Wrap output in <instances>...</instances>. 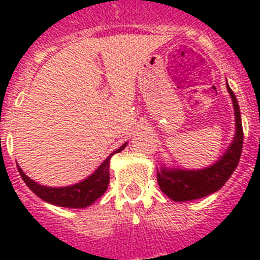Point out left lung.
Segmentation results:
<instances>
[{"mask_svg":"<svg viewBox=\"0 0 260 260\" xmlns=\"http://www.w3.org/2000/svg\"><path fill=\"white\" fill-rule=\"evenodd\" d=\"M226 89L232 98L235 109V136L231 146L216 163L200 170H183V169H167L166 166L158 170V185L167 197L175 202L193 201L206 197L217 191L225 185L235 169L238 167L243 148L242 116L238 100L228 83Z\"/></svg>","mask_w":260,"mask_h":260,"instance_id":"obj_1","label":"left lung"}]
</instances>
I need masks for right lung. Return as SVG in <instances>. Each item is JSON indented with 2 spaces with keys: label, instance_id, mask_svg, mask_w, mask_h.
Segmentation results:
<instances>
[{
  "label": "right lung",
  "instance_id": "1",
  "mask_svg": "<svg viewBox=\"0 0 260 260\" xmlns=\"http://www.w3.org/2000/svg\"><path fill=\"white\" fill-rule=\"evenodd\" d=\"M128 143H124L118 150L113 151L104 162L98 166V169L94 171L91 175L83 179V181L75 183L71 186H64V187H48L43 186L29 177H26L25 173L18 167V173L25 182V185L34 191L38 197H40L43 201L52 204V205L62 206V208H73V209H81L91 205L94 201H97L102 194L105 193L109 185V163L110 158L114 154L125 148Z\"/></svg>",
  "mask_w": 260,
  "mask_h": 260
}]
</instances>
